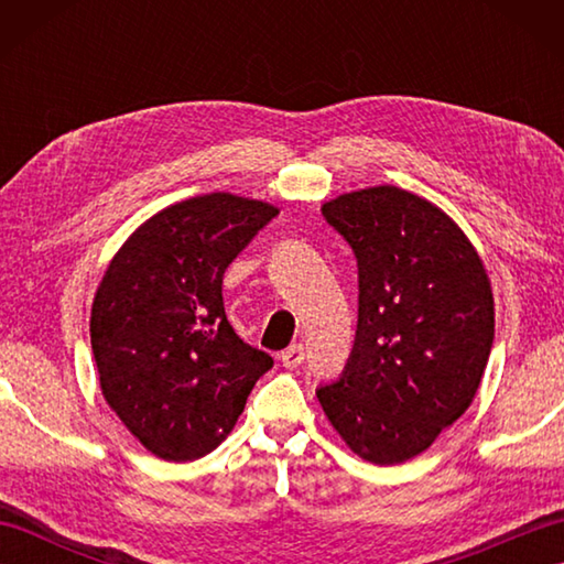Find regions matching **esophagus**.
Segmentation results:
<instances>
[{"label":"esophagus","mask_w":564,"mask_h":564,"mask_svg":"<svg viewBox=\"0 0 564 564\" xmlns=\"http://www.w3.org/2000/svg\"><path fill=\"white\" fill-rule=\"evenodd\" d=\"M303 361H305L303 344H293V346H289V349H285V351H281V364H283L285 368H297Z\"/></svg>","instance_id":"esophagus-1"}]
</instances>
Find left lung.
<instances>
[{"instance_id": "obj_1", "label": "left lung", "mask_w": 564, "mask_h": 564, "mask_svg": "<svg viewBox=\"0 0 564 564\" xmlns=\"http://www.w3.org/2000/svg\"><path fill=\"white\" fill-rule=\"evenodd\" d=\"M322 215L354 249L358 325L317 400L356 455L398 465L470 406L492 351V289L460 227L410 191H354Z\"/></svg>"}]
</instances>
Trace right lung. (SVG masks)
Masks as SVG:
<instances>
[{"instance_id":"1","label":"right lung","mask_w":564,"mask_h":564,"mask_svg":"<svg viewBox=\"0 0 564 564\" xmlns=\"http://www.w3.org/2000/svg\"><path fill=\"white\" fill-rule=\"evenodd\" d=\"M275 215L232 194L174 203L142 223L104 273L89 325L101 392L162 460L218 448L273 366L227 322L223 275Z\"/></svg>"}]
</instances>
